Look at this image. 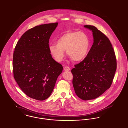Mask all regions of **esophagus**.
I'll use <instances>...</instances> for the list:
<instances>
[{"label": "esophagus", "instance_id": "34e87169", "mask_svg": "<svg viewBox=\"0 0 128 128\" xmlns=\"http://www.w3.org/2000/svg\"><path fill=\"white\" fill-rule=\"evenodd\" d=\"M70 68L68 67V66H65L64 68V70L65 71H69L70 70Z\"/></svg>", "mask_w": 128, "mask_h": 128}]
</instances>
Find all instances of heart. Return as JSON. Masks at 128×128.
<instances>
[{"label":"heart","instance_id":"1","mask_svg":"<svg viewBox=\"0 0 128 128\" xmlns=\"http://www.w3.org/2000/svg\"><path fill=\"white\" fill-rule=\"evenodd\" d=\"M57 44L49 46V50L52 56L58 62H62L65 52L71 59L78 62L84 58L89 48L88 37L82 32H69L62 35L57 40Z\"/></svg>","mask_w":128,"mask_h":128}]
</instances>
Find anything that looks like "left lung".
I'll use <instances>...</instances> for the list:
<instances>
[{
  "label": "left lung",
  "instance_id": "left-lung-1",
  "mask_svg": "<svg viewBox=\"0 0 128 128\" xmlns=\"http://www.w3.org/2000/svg\"><path fill=\"white\" fill-rule=\"evenodd\" d=\"M84 26L92 31L94 43L86 57L74 66L71 72L75 93L87 100L97 98L111 87L117 64L109 38L94 26Z\"/></svg>",
  "mask_w": 128,
  "mask_h": 128
}]
</instances>
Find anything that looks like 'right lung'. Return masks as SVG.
I'll return each mask as SVG.
<instances>
[{
	"label": "right lung",
	"mask_w": 128,
	"mask_h": 128,
	"mask_svg": "<svg viewBox=\"0 0 128 128\" xmlns=\"http://www.w3.org/2000/svg\"><path fill=\"white\" fill-rule=\"evenodd\" d=\"M58 23L46 24L28 30L17 42L13 54L14 77L28 96L44 100L51 94L62 66L49 50V39Z\"/></svg>",
	"instance_id": "right-lung-1"
}]
</instances>
